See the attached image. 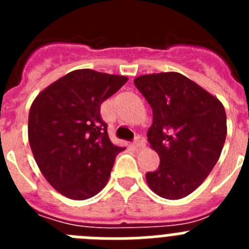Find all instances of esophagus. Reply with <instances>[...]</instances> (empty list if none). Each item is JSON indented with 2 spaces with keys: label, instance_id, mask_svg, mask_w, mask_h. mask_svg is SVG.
<instances>
[{
  "label": "esophagus",
  "instance_id": "esophagus-1",
  "mask_svg": "<svg viewBox=\"0 0 249 249\" xmlns=\"http://www.w3.org/2000/svg\"><path fill=\"white\" fill-rule=\"evenodd\" d=\"M133 146H135L136 148H143V147L146 146V140H144L143 137H137L135 142H133Z\"/></svg>",
  "mask_w": 249,
  "mask_h": 249
}]
</instances>
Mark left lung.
Here are the masks:
<instances>
[{"instance_id":"8db88e82","label":"left lung","mask_w":249,"mask_h":249,"mask_svg":"<svg viewBox=\"0 0 249 249\" xmlns=\"http://www.w3.org/2000/svg\"><path fill=\"white\" fill-rule=\"evenodd\" d=\"M135 85L152 107L147 137L160 166L146 175L148 187L167 199L197 190L217 163L227 136L221 101L178 72L136 77Z\"/></svg>"}]
</instances>
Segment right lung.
Instances as JSON below:
<instances>
[{"label": "right lung", "instance_id": "right-lung-1", "mask_svg": "<svg viewBox=\"0 0 249 249\" xmlns=\"http://www.w3.org/2000/svg\"><path fill=\"white\" fill-rule=\"evenodd\" d=\"M128 81L126 76L74 70L38 93L28 114V142L48 183L67 198L82 201L102 191L116 156L101 103Z\"/></svg>", "mask_w": 249, "mask_h": 249}]
</instances>
